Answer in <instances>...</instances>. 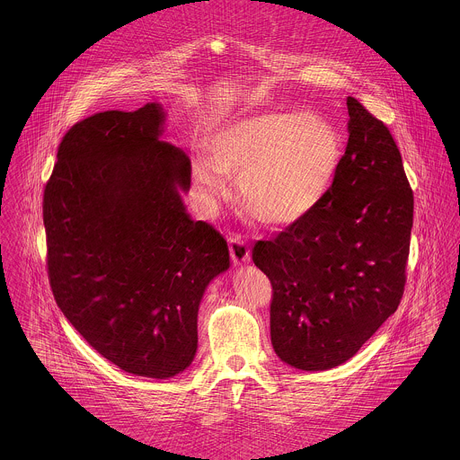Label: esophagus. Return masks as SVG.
Returning <instances> with one entry per match:
<instances>
[{"label":"esophagus","instance_id":"obj_1","mask_svg":"<svg viewBox=\"0 0 460 460\" xmlns=\"http://www.w3.org/2000/svg\"><path fill=\"white\" fill-rule=\"evenodd\" d=\"M229 252H231V259L234 265L250 262V248L246 246L244 241L241 240L240 236L229 238Z\"/></svg>","mask_w":460,"mask_h":460}]
</instances>
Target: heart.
<instances>
[{"mask_svg": "<svg viewBox=\"0 0 460 460\" xmlns=\"http://www.w3.org/2000/svg\"><path fill=\"white\" fill-rule=\"evenodd\" d=\"M208 158L193 162V177L208 198L227 193L226 177H240L244 208L263 224L289 226L326 197L340 165V134L317 113L261 111L214 132Z\"/></svg>", "mask_w": 460, "mask_h": 460, "instance_id": "b5f03b06", "label": "heart"}]
</instances>
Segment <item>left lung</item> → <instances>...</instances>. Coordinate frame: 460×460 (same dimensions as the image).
Wrapping results in <instances>:
<instances>
[{"instance_id":"8db88e82","label":"left lung","mask_w":460,"mask_h":460,"mask_svg":"<svg viewBox=\"0 0 460 460\" xmlns=\"http://www.w3.org/2000/svg\"><path fill=\"white\" fill-rule=\"evenodd\" d=\"M349 143L326 197L272 240L255 265L272 285L270 341L302 371L351 358L403 295L414 193L390 129L349 96Z\"/></svg>"}]
</instances>
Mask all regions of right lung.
I'll list each match as a JSON object with an SVG mask.
<instances>
[{
	"label": "right lung",
	"mask_w": 460,
	"mask_h": 460,
	"mask_svg": "<svg viewBox=\"0 0 460 460\" xmlns=\"http://www.w3.org/2000/svg\"><path fill=\"white\" fill-rule=\"evenodd\" d=\"M162 124L156 103L74 124L43 195L57 305L111 364L156 379L193 362L201 296L229 267L224 236L186 214L191 162Z\"/></svg>",
	"instance_id": "1"
}]
</instances>
